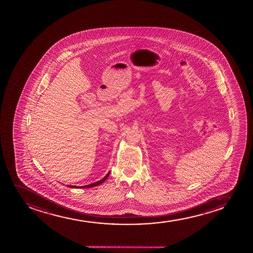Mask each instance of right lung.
<instances>
[{
	"instance_id": "1",
	"label": "right lung",
	"mask_w": 253,
	"mask_h": 253,
	"mask_svg": "<svg viewBox=\"0 0 253 253\" xmlns=\"http://www.w3.org/2000/svg\"><path fill=\"white\" fill-rule=\"evenodd\" d=\"M110 173H111V171L108 172V174L105 175V177L103 178V179H101V180H99V181H96V182H94V183L90 184V185H87V186H69L68 185V187H72V188H90V187H93V186H98V185H100V184L103 183L104 181H105L106 180V179H107L108 177H109V175H110Z\"/></svg>"
}]
</instances>
